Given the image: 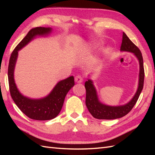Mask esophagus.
Returning a JSON list of instances; mask_svg holds the SVG:
<instances>
[{"mask_svg": "<svg viewBox=\"0 0 155 155\" xmlns=\"http://www.w3.org/2000/svg\"><path fill=\"white\" fill-rule=\"evenodd\" d=\"M83 78L81 75H77L75 77V82L77 83H83Z\"/></svg>", "mask_w": 155, "mask_h": 155, "instance_id": "esophagus-1", "label": "esophagus"}]
</instances>
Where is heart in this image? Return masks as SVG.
I'll return each instance as SVG.
<instances>
[{"label":"heart","mask_w":155,"mask_h":155,"mask_svg":"<svg viewBox=\"0 0 155 155\" xmlns=\"http://www.w3.org/2000/svg\"><path fill=\"white\" fill-rule=\"evenodd\" d=\"M94 46H95V45H94V46H93V47H94Z\"/></svg>","instance_id":"1"}]
</instances>
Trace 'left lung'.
I'll return each instance as SVG.
<instances>
[{
  "label": "left lung",
  "instance_id": "1",
  "mask_svg": "<svg viewBox=\"0 0 155 155\" xmlns=\"http://www.w3.org/2000/svg\"><path fill=\"white\" fill-rule=\"evenodd\" d=\"M120 51L132 52L138 59L139 62V84L136 93L134 94L128 103L119 106H110L102 103L98 97L97 91L93 84V81L88 78L85 82L84 87L86 88V106L93 117L97 119L112 120L123 117L132 110L139 98L143 90L144 78L143 67V58L140 51L133 42L131 41L127 35L123 32V40L120 46Z\"/></svg>",
  "mask_w": 155,
  "mask_h": 155
}]
</instances>
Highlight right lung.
<instances>
[{"label":"right lung","mask_w":155,"mask_h":155,"mask_svg":"<svg viewBox=\"0 0 155 155\" xmlns=\"http://www.w3.org/2000/svg\"><path fill=\"white\" fill-rule=\"evenodd\" d=\"M52 31L51 27L32 28L25 37L19 42L12 52L9 60L8 78L10 93L16 106L31 119L47 120L55 118L60 113L68 92L74 85L73 76L59 81L47 96L41 98H31L24 96L15 83L14 72L18 51L37 37H47Z\"/></svg>","instance_id":"obj_1"}]
</instances>
